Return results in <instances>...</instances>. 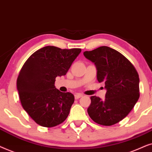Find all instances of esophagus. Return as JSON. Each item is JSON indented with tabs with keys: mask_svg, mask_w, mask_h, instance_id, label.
I'll list each match as a JSON object with an SVG mask.
<instances>
[{
	"mask_svg": "<svg viewBox=\"0 0 152 152\" xmlns=\"http://www.w3.org/2000/svg\"><path fill=\"white\" fill-rule=\"evenodd\" d=\"M82 96H83V95L81 94H79V93H78V94H76L74 95V97H75V99H79Z\"/></svg>",
	"mask_w": 152,
	"mask_h": 152,
	"instance_id": "34e87169",
	"label": "esophagus"
}]
</instances>
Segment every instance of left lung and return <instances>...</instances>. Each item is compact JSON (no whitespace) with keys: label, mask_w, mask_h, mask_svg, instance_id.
<instances>
[{"label":"left lung","mask_w":152,"mask_h":152,"mask_svg":"<svg viewBox=\"0 0 152 152\" xmlns=\"http://www.w3.org/2000/svg\"><path fill=\"white\" fill-rule=\"evenodd\" d=\"M83 55L94 63L97 80L105 83L106 90L104 100L91 96L89 116L104 126L117 124L128 115L138 100V74L126 58L108 46L85 51Z\"/></svg>","instance_id":"1"}]
</instances>
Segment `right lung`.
Wrapping results in <instances>:
<instances>
[{"label":"right lung","instance_id":"1","mask_svg":"<svg viewBox=\"0 0 152 152\" xmlns=\"http://www.w3.org/2000/svg\"><path fill=\"white\" fill-rule=\"evenodd\" d=\"M80 52V48L47 46L32 54L22 66L17 80L20 101L26 113L40 126H57L69 114L74 96L56 89V78L66 75Z\"/></svg>","mask_w":152,"mask_h":152}]
</instances>
